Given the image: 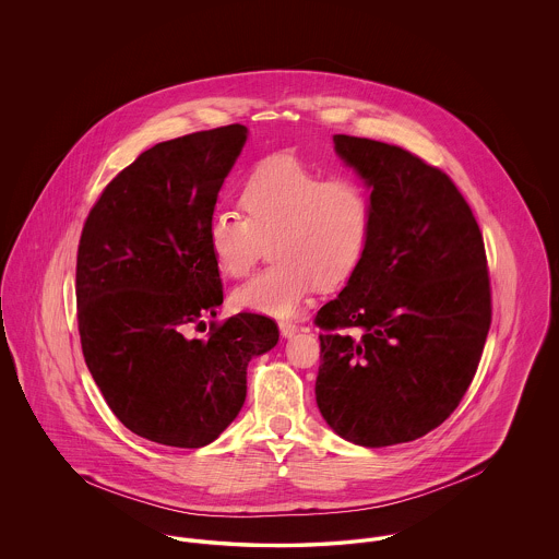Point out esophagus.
<instances>
[{
  "mask_svg": "<svg viewBox=\"0 0 559 559\" xmlns=\"http://www.w3.org/2000/svg\"><path fill=\"white\" fill-rule=\"evenodd\" d=\"M297 331H299V326H297L295 322H288V320H282V322H280V333H282V337H293Z\"/></svg>",
  "mask_w": 559,
  "mask_h": 559,
  "instance_id": "1",
  "label": "esophagus"
}]
</instances>
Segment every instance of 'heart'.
Instances as JSON below:
<instances>
[{"label": "heart", "instance_id": "obj_1", "mask_svg": "<svg viewBox=\"0 0 559 559\" xmlns=\"http://www.w3.org/2000/svg\"><path fill=\"white\" fill-rule=\"evenodd\" d=\"M245 217L217 211L206 239L217 269L242 277L269 242L273 264L242 286L230 301L237 310L273 319L293 317L314 284L342 286L359 266L372 235V200L353 178H331L293 157L262 160L242 182Z\"/></svg>", "mask_w": 559, "mask_h": 559}]
</instances>
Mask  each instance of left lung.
Segmentation results:
<instances>
[{
  "label": "left lung",
  "mask_w": 559,
  "mask_h": 559,
  "mask_svg": "<svg viewBox=\"0 0 559 559\" xmlns=\"http://www.w3.org/2000/svg\"><path fill=\"white\" fill-rule=\"evenodd\" d=\"M333 144L370 189L374 219L357 271L317 314V404L355 445L415 441L452 415L478 370L490 326L484 240L441 169L366 138Z\"/></svg>",
  "instance_id": "obj_1"
}]
</instances>
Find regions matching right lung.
Masks as SVG:
<instances>
[{"instance_id": "add662e5", "label": "right lung", "mask_w": 559, "mask_h": 559, "mask_svg": "<svg viewBox=\"0 0 559 559\" xmlns=\"http://www.w3.org/2000/svg\"><path fill=\"white\" fill-rule=\"evenodd\" d=\"M247 133L230 124L153 146L105 187L81 233L85 366L114 415L160 445L213 443L239 415L249 361L280 340L273 320L247 312L206 340L185 335L224 304L206 228Z\"/></svg>"}]
</instances>
